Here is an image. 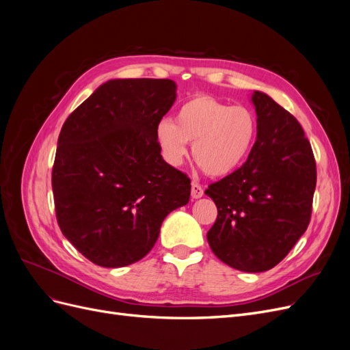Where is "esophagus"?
<instances>
[{"mask_svg":"<svg viewBox=\"0 0 350 350\" xmlns=\"http://www.w3.org/2000/svg\"><path fill=\"white\" fill-rule=\"evenodd\" d=\"M204 196V191H203V188H201V185L200 184H197V183H193L191 184V197L193 198H201Z\"/></svg>","mask_w":350,"mask_h":350,"instance_id":"obj_1","label":"esophagus"}]
</instances>
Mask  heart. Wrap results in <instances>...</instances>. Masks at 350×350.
Masks as SVG:
<instances>
[{
    "instance_id": "1",
    "label": "heart",
    "mask_w": 350,
    "mask_h": 350,
    "mask_svg": "<svg viewBox=\"0 0 350 350\" xmlns=\"http://www.w3.org/2000/svg\"><path fill=\"white\" fill-rule=\"evenodd\" d=\"M257 137V120L245 107H230L207 94L185 100L175 121L156 125V140L166 161L179 165L193 143L194 161L210 176H228L250 156Z\"/></svg>"
}]
</instances>
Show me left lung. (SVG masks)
I'll return each instance as SVG.
<instances>
[{"label":"left lung","mask_w":350,"mask_h":350,"mask_svg":"<svg viewBox=\"0 0 350 350\" xmlns=\"http://www.w3.org/2000/svg\"><path fill=\"white\" fill-rule=\"evenodd\" d=\"M251 102L257 140L245 163L206 189L217 207L207 241L228 266L261 273L288 256L308 228L317 169L295 116L258 90Z\"/></svg>","instance_id":"1"}]
</instances>
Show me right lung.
<instances>
[{
	"label": "right lung",
	"instance_id": "1",
	"mask_svg": "<svg viewBox=\"0 0 350 350\" xmlns=\"http://www.w3.org/2000/svg\"><path fill=\"white\" fill-rule=\"evenodd\" d=\"M176 99L169 79H113L94 90L58 137L52 191L59 229L102 267L142 260L191 184L167 165L156 125Z\"/></svg>",
	"mask_w": 350,
	"mask_h": 350
}]
</instances>
